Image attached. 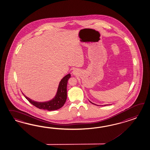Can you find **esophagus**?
Instances as JSON below:
<instances>
[{
    "label": "esophagus",
    "instance_id": "obj_1",
    "mask_svg": "<svg viewBox=\"0 0 150 150\" xmlns=\"http://www.w3.org/2000/svg\"><path fill=\"white\" fill-rule=\"evenodd\" d=\"M72 73L74 75H77V73H78V71L76 70H74L73 71V72H72Z\"/></svg>",
    "mask_w": 150,
    "mask_h": 150
}]
</instances>
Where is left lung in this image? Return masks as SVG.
<instances>
[{"mask_svg":"<svg viewBox=\"0 0 150 150\" xmlns=\"http://www.w3.org/2000/svg\"><path fill=\"white\" fill-rule=\"evenodd\" d=\"M90 102L91 103H92V104H93L96 105V104H93V103H92V102H91L90 101ZM106 105H105L104 106H106Z\"/></svg>","mask_w":150,"mask_h":150,"instance_id":"1","label":"left lung"}]
</instances>
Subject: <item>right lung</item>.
Returning a JSON list of instances; mask_svg holds the SVG:
<instances>
[{
    "mask_svg": "<svg viewBox=\"0 0 150 150\" xmlns=\"http://www.w3.org/2000/svg\"><path fill=\"white\" fill-rule=\"evenodd\" d=\"M71 77L70 73L65 76L60 82L57 92L55 97L52 100L46 102H37L24 96L31 104L39 109L48 111H53L59 109L66 102L67 99V84L69 79Z\"/></svg>",
    "mask_w": 150,
    "mask_h": 150,
    "instance_id": "right-lung-1",
    "label": "right lung"
}]
</instances>
